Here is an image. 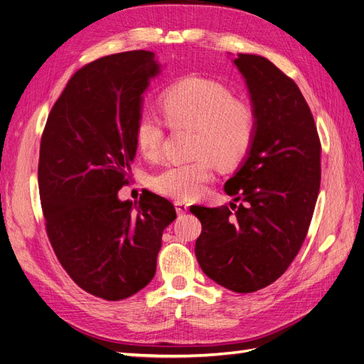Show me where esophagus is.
Here are the masks:
<instances>
[{
    "mask_svg": "<svg viewBox=\"0 0 364 364\" xmlns=\"http://www.w3.org/2000/svg\"><path fill=\"white\" fill-rule=\"evenodd\" d=\"M174 208H176V213H178L179 215H182V214L188 211V205H186L185 202H181V200L174 202Z\"/></svg>",
    "mask_w": 364,
    "mask_h": 364,
    "instance_id": "esophagus-1",
    "label": "esophagus"
}]
</instances>
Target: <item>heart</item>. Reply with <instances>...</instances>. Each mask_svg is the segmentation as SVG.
Returning a JSON list of instances; mask_svg holds the SVG:
<instances>
[{"label":"heart","instance_id":"heart-1","mask_svg":"<svg viewBox=\"0 0 364 364\" xmlns=\"http://www.w3.org/2000/svg\"><path fill=\"white\" fill-rule=\"evenodd\" d=\"M161 107L171 127H190L196 132L191 146L196 158L173 162L150 179L151 188L164 196L174 199L199 196L214 165L223 170L237 167L255 142V109L215 80L186 77L162 94ZM164 136V119L153 112H142L135 126V141L142 155L147 159L158 158Z\"/></svg>","mask_w":364,"mask_h":364}]
</instances>
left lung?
<instances>
[{
    "label": "left lung",
    "mask_w": 364,
    "mask_h": 364,
    "mask_svg": "<svg viewBox=\"0 0 364 364\" xmlns=\"http://www.w3.org/2000/svg\"><path fill=\"white\" fill-rule=\"evenodd\" d=\"M258 117L253 147L225 183L238 206L190 211L202 223L196 258L206 277L235 293L267 287L289 269L310 228L321 188V139L297 85L266 58L238 54Z\"/></svg>",
    "instance_id": "left-lung-1"
}]
</instances>
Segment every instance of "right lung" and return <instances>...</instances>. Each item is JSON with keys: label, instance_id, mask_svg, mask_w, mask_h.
Returning a JSON list of instances; mask_svg holds the SVG:
<instances>
[{"label": "right lung", "instance_id": "add662e5", "mask_svg": "<svg viewBox=\"0 0 364 364\" xmlns=\"http://www.w3.org/2000/svg\"><path fill=\"white\" fill-rule=\"evenodd\" d=\"M159 73L155 53L135 50L85 65L65 86L43 129L38 182L46 229L70 278L86 293L121 301L153 279L167 199L121 202L136 153L142 94Z\"/></svg>", "mask_w": 364, "mask_h": 364}]
</instances>
